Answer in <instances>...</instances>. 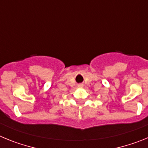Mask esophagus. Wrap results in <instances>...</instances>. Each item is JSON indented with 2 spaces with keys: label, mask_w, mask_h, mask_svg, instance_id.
<instances>
[{
  "label": "esophagus",
  "mask_w": 148,
  "mask_h": 148,
  "mask_svg": "<svg viewBox=\"0 0 148 148\" xmlns=\"http://www.w3.org/2000/svg\"><path fill=\"white\" fill-rule=\"evenodd\" d=\"M78 87H83V85H82V84H78Z\"/></svg>",
  "instance_id": "obj_1"
}]
</instances>
